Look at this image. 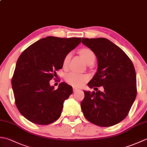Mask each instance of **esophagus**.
<instances>
[{
    "label": "esophagus",
    "mask_w": 147,
    "mask_h": 147,
    "mask_svg": "<svg viewBox=\"0 0 147 147\" xmlns=\"http://www.w3.org/2000/svg\"><path fill=\"white\" fill-rule=\"evenodd\" d=\"M78 89L77 88H74V87H73V92H74L78 91Z\"/></svg>",
    "instance_id": "34e87169"
}]
</instances>
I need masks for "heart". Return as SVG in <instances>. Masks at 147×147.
<instances>
[{"label": "heart", "instance_id": "1", "mask_svg": "<svg viewBox=\"0 0 147 147\" xmlns=\"http://www.w3.org/2000/svg\"><path fill=\"white\" fill-rule=\"evenodd\" d=\"M79 54L81 57L86 62V64H92L95 60L96 56L94 52L89 48L85 47L80 49L79 51ZM71 57V54H67L65 55L63 60H62V67L63 68H66L68 66ZM64 79L69 85L73 86L80 87L86 82H88L89 80V76L87 74H78L73 73V72H71L65 76Z\"/></svg>", "mask_w": 147, "mask_h": 147}]
</instances>
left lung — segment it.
Wrapping results in <instances>:
<instances>
[{"mask_svg":"<svg viewBox=\"0 0 147 147\" xmlns=\"http://www.w3.org/2000/svg\"><path fill=\"white\" fill-rule=\"evenodd\" d=\"M82 42L94 52L98 61L97 71L88 85L90 88L102 86L104 89V92L84 91L85 98L81 102L84 116L99 126L115 125L127 116L136 96L133 62L108 39L82 38Z\"/></svg>","mask_w":147,"mask_h":147,"instance_id":"1","label":"left lung"}]
</instances>
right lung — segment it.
<instances>
[{"instance_id":"obj_1","label":"right lung","mask_w":147,"mask_h":147,"mask_svg":"<svg viewBox=\"0 0 147 147\" xmlns=\"http://www.w3.org/2000/svg\"><path fill=\"white\" fill-rule=\"evenodd\" d=\"M81 38L47 36L22 52L12 78L15 104L28 120L40 125L54 123L61 116L65 100L73 88L65 82L54 90L50 80L62 68L65 55L81 43Z\"/></svg>"}]
</instances>
